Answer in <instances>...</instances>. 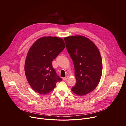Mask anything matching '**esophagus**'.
<instances>
[{"instance_id":"obj_1","label":"esophagus","mask_w":126,"mask_h":126,"mask_svg":"<svg viewBox=\"0 0 126 126\" xmlns=\"http://www.w3.org/2000/svg\"><path fill=\"white\" fill-rule=\"evenodd\" d=\"M68 76H66V77L63 78V80H64V81H66V80H67L68 79Z\"/></svg>"}]
</instances>
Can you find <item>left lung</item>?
<instances>
[{"instance_id":"left-lung-1","label":"left lung","mask_w":126,"mask_h":126,"mask_svg":"<svg viewBox=\"0 0 126 126\" xmlns=\"http://www.w3.org/2000/svg\"><path fill=\"white\" fill-rule=\"evenodd\" d=\"M66 49L73 62L76 84L72 91L78 95L90 93L98 86L102 74V61L95 44L80 35L64 38Z\"/></svg>"}]
</instances>
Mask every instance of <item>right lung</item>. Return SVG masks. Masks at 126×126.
Segmentation results:
<instances>
[{"mask_svg": "<svg viewBox=\"0 0 126 126\" xmlns=\"http://www.w3.org/2000/svg\"><path fill=\"white\" fill-rule=\"evenodd\" d=\"M65 47L64 40L56 37H42L29 49L24 70L27 80L34 91L46 94L62 79L57 75L52 62Z\"/></svg>", "mask_w": 126, "mask_h": 126, "instance_id": "obj_1", "label": "right lung"}]
</instances>
